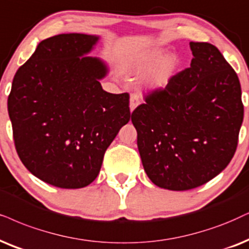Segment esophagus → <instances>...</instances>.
Instances as JSON below:
<instances>
[{"label":"esophagus","instance_id":"1","mask_svg":"<svg viewBox=\"0 0 249 249\" xmlns=\"http://www.w3.org/2000/svg\"><path fill=\"white\" fill-rule=\"evenodd\" d=\"M140 103V99L138 94H132L130 97V110L133 111V110L137 108V106Z\"/></svg>","mask_w":249,"mask_h":249}]
</instances>
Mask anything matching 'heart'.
Segmentation results:
<instances>
[{
	"label": "heart",
	"instance_id": "heart-1",
	"mask_svg": "<svg viewBox=\"0 0 249 249\" xmlns=\"http://www.w3.org/2000/svg\"><path fill=\"white\" fill-rule=\"evenodd\" d=\"M162 49H150L141 53L134 59V70L138 73L150 70L146 79L149 89H161L174 79L178 72L180 59L178 55L168 54L163 56Z\"/></svg>",
	"mask_w": 249,
	"mask_h": 249
}]
</instances>
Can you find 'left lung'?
<instances>
[{"instance_id":"1","label":"left lung","mask_w":249,"mask_h":249,"mask_svg":"<svg viewBox=\"0 0 249 249\" xmlns=\"http://www.w3.org/2000/svg\"><path fill=\"white\" fill-rule=\"evenodd\" d=\"M191 67L132 112L143 169L156 186L187 191L221 174L244 119L240 81L212 43L190 42Z\"/></svg>"}]
</instances>
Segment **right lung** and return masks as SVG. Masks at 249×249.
Instances as JSON below:
<instances>
[{
	"instance_id": "right-lung-1",
	"label": "right lung",
	"mask_w": 249,
	"mask_h": 249,
	"mask_svg": "<svg viewBox=\"0 0 249 249\" xmlns=\"http://www.w3.org/2000/svg\"><path fill=\"white\" fill-rule=\"evenodd\" d=\"M99 40L80 33L41 41L16 72L8 97L15 147L31 174L59 188L87 186L107 148L130 121L128 93L102 89L108 68L87 55Z\"/></svg>"
}]
</instances>
